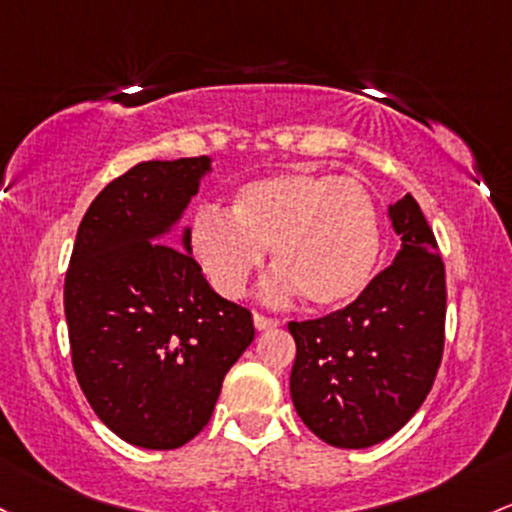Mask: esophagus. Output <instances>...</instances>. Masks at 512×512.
<instances>
[{"label":"esophagus","mask_w":512,"mask_h":512,"mask_svg":"<svg viewBox=\"0 0 512 512\" xmlns=\"http://www.w3.org/2000/svg\"><path fill=\"white\" fill-rule=\"evenodd\" d=\"M252 320H255L257 330H272V328H277V325H279L277 318H267V316H262V313H255Z\"/></svg>","instance_id":"esophagus-1"}]
</instances>
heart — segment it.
Masks as SVG:
<instances>
[{
    "mask_svg": "<svg viewBox=\"0 0 512 512\" xmlns=\"http://www.w3.org/2000/svg\"><path fill=\"white\" fill-rule=\"evenodd\" d=\"M272 247L277 265L262 294L333 311L357 301L381 257V226L372 194L338 174L289 170L252 179L230 201V216L196 213L192 252L213 289L238 299Z\"/></svg>",
    "mask_w": 512,
    "mask_h": 512,
    "instance_id": "obj_1",
    "label": "heart"
}]
</instances>
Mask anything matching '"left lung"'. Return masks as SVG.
Returning <instances> with one entry per match:
<instances>
[{
    "instance_id": "8db88e82",
    "label": "left lung",
    "mask_w": 512,
    "mask_h": 512,
    "mask_svg": "<svg viewBox=\"0 0 512 512\" xmlns=\"http://www.w3.org/2000/svg\"><path fill=\"white\" fill-rule=\"evenodd\" d=\"M401 250L357 301L289 323L296 413L320 440L364 449L396 435L432 389L445 347V265L411 194L389 206Z\"/></svg>"
}]
</instances>
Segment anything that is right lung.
Returning a JSON list of instances; mask_svg holds the SVG:
<instances>
[{"label": "right lung", "mask_w": 512, "mask_h": 512, "mask_svg": "<svg viewBox=\"0 0 512 512\" xmlns=\"http://www.w3.org/2000/svg\"><path fill=\"white\" fill-rule=\"evenodd\" d=\"M206 174L209 155L179 157L140 162L106 184L77 228L65 277L77 381L101 423L143 449L199 435L255 338L250 311L201 274L189 226L172 240Z\"/></svg>", "instance_id": "obj_1"}]
</instances>
